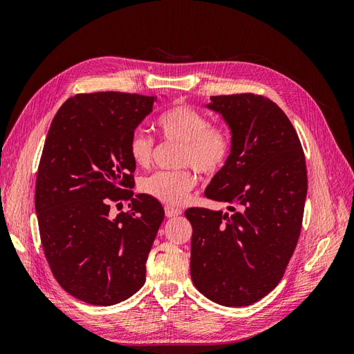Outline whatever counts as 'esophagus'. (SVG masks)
<instances>
[{
  "instance_id": "esophagus-1",
  "label": "esophagus",
  "mask_w": 354,
  "mask_h": 354,
  "mask_svg": "<svg viewBox=\"0 0 354 354\" xmlns=\"http://www.w3.org/2000/svg\"><path fill=\"white\" fill-rule=\"evenodd\" d=\"M180 214H181V209H178V208L169 207V205H167V207H165V216H167L168 218H171V217H177V216H180Z\"/></svg>"
}]
</instances>
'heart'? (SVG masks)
Segmentation results:
<instances>
[{
	"label": "heart",
	"instance_id": "heart-1",
	"mask_svg": "<svg viewBox=\"0 0 354 354\" xmlns=\"http://www.w3.org/2000/svg\"><path fill=\"white\" fill-rule=\"evenodd\" d=\"M158 128L167 140L180 142V165L194 167L202 174H214L226 164L230 153V137L221 127L211 125V120L189 104H178L158 120ZM134 164L147 167L152 162L155 140L143 131L131 134L128 142ZM196 185L190 169L158 171L142 181V192L168 205H181Z\"/></svg>",
	"mask_w": 354,
	"mask_h": 354
}]
</instances>
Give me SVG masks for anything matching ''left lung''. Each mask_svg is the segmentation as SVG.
Listing matches in <instances>:
<instances>
[{
    "mask_svg": "<svg viewBox=\"0 0 354 354\" xmlns=\"http://www.w3.org/2000/svg\"><path fill=\"white\" fill-rule=\"evenodd\" d=\"M232 133L226 164L205 196L229 211L189 208L190 276L201 294L226 307L257 303L281 282L301 232L306 158L283 111L264 95H212L207 104Z\"/></svg>",
    "mask_w": 354,
    "mask_h": 354,
    "instance_id": "1",
    "label": "left lung"
}]
</instances>
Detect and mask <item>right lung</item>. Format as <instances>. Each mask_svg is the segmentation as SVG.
Returning a JSON list of instances; mask_svg holds the SVG:
<instances>
[{"label": "right lung", "mask_w": 354, "mask_h": 354, "mask_svg": "<svg viewBox=\"0 0 354 354\" xmlns=\"http://www.w3.org/2000/svg\"><path fill=\"white\" fill-rule=\"evenodd\" d=\"M156 97L77 94L57 111L38 167L35 209L42 248L59 285L94 306L130 298L146 281V260L164 220L160 202L134 195L128 142ZM131 211L111 219L112 203Z\"/></svg>", "instance_id": "add662e5"}]
</instances>
